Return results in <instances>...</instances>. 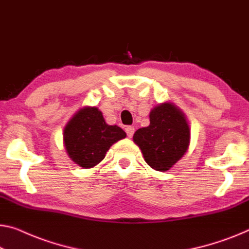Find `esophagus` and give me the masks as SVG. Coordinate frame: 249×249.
I'll return each instance as SVG.
<instances>
[{"label":"esophagus","mask_w":249,"mask_h":249,"mask_svg":"<svg viewBox=\"0 0 249 249\" xmlns=\"http://www.w3.org/2000/svg\"><path fill=\"white\" fill-rule=\"evenodd\" d=\"M134 131H135V128L133 127V126H126V127H125V132H126V134H127L128 137L133 136V134H134Z\"/></svg>","instance_id":"esophagus-1"}]
</instances>
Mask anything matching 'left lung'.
Masks as SVG:
<instances>
[{
	"mask_svg": "<svg viewBox=\"0 0 249 249\" xmlns=\"http://www.w3.org/2000/svg\"><path fill=\"white\" fill-rule=\"evenodd\" d=\"M133 141L144 160L157 171H168L190 145V126L184 113L173 103L159 104L150 112V125L134 133Z\"/></svg>",
	"mask_w": 249,
	"mask_h": 249,
	"instance_id": "1",
	"label": "left lung"
}]
</instances>
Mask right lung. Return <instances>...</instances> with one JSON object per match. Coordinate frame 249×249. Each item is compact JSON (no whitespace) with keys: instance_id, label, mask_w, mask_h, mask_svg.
<instances>
[{"instance_id":"add662e5","label":"right lung","mask_w":249,"mask_h":249,"mask_svg":"<svg viewBox=\"0 0 249 249\" xmlns=\"http://www.w3.org/2000/svg\"><path fill=\"white\" fill-rule=\"evenodd\" d=\"M126 137L117 125H108L97 107L85 106L72 115L64 128L67 154L81 168L90 169L105 158L114 143Z\"/></svg>"}]
</instances>
